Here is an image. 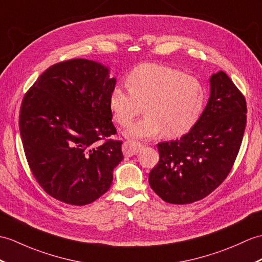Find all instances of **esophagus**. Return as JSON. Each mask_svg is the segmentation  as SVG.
Segmentation results:
<instances>
[{
	"label": "esophagus",
	"mask_w": 262,
	"mask_h": 262,
	"mask_svg": "<svg viewBox=\"0 0 262 262\" xmlns=\"http://www.w3.org/2000/svg\"><path fill=\"white\" fill-rule=\"evenodd\" d=\"M142 145L136 142L127 141L123 144V153L125 156L130 157L133 155H136L139 150H141Z\"/></svg>",
	"instance_id": "obj_1"
}]
</instances>
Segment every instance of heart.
Returning a JSON list of instances; mask_svg holds the SVG:
<instances>
[{
  "label": "heart",
  "instance_id": "1",
  "mask_svg": "<svg viewBox=\"0 0 262 262\" xmlns=\"http://www.w3.org/2000/svg\"><path fill=\"white\" fill-rule=\"evenodd\" d=\"M126 86L128 90H112L109 107L115 120L127 127L144 105V118L127 132L133 138H151L162 133L168 137L184 135L195 125L204 106L202 83L163 64L137 66L127 76Z\"/></svg>",
  "mask_w": 262,
  "mask_h": 262
}]
</instances>
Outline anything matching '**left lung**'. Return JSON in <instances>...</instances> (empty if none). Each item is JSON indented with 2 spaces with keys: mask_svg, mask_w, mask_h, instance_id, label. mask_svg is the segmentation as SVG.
Returning <instances> with one entry per match:
<instances>
[{
  "mask_svg": "<svg viewBox=\"0 0 262 262\" xmlns=\"http://www.w3.org/2000/svg\"><path fill=\"white\" fill-rule=\"evenodd\" d=\"M245 97L226 72L210 77V97L200 118L180 139L157 144L160 162L148 182L162 200L188 204L208 196L226 180L247 124Z\"/></svg>",
  "mask_w": 262,
  "mask_h": 262,
  "instance_id": "obj_1",
  "label": "left lung"
}]
</instances>
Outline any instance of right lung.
Segmentation results:
<instances>
[{
  "label": "right lung",
  "mask_w": 262,
  "mask_h": 262,
  "mask_svg": "<svg viewBox=\"0 0 262 262\" xmlns=\"http://www.w3.org/2000/svg\"><path fill=\"white\" fill-rule=\"evenodd\" d=\"M111 69L87 59L48 68L24 96L20 134L29 166L41 187L67 204L86 205L105 194L123 161L109 97Z\"/></svg>",
  "instance_id": "1"
}]
</instances>
